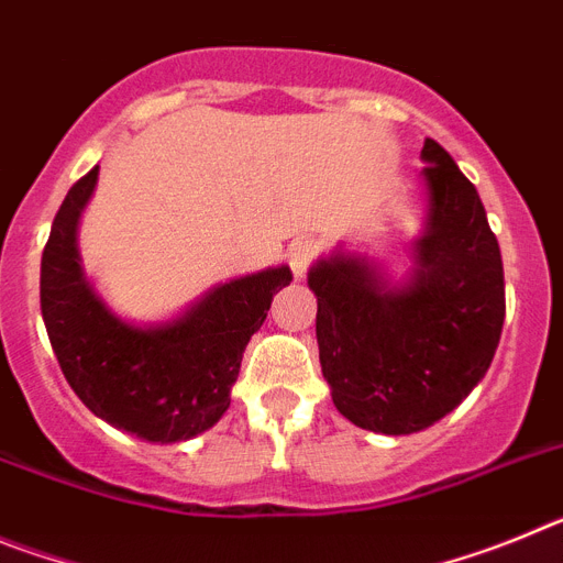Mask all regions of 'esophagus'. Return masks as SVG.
Masks as SVG:
<instances>
[{
	"label": "esophagus",
	"instance_id": "1",
	"mask_svg": "<svg viewBox=\"0 0 563 563\" xmlns=\"http://www.w3.org/2000/svg\"><path fill=\"white\" fill-rule=\"evenodd\" d=\"M318 253V245L316 242H310V239H296V242H290L287 245V265H290L292 276L296 278H305L307 267H310V262L316 258Z\"/></svg>",
	"mask_w": 563,
	"mask_h": 563
}]
</instances>
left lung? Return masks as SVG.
I'll return each instance as SVG.
<instances>
[{
	"label": "left lung",
	"instance_id": "obj_1",
	"mask_svg": "<svg viewBox=\"0 0 563 563\" xmlns=\"http://www.w3.org/2000/svg\"><path fill=\"white\" fill-rule=\"evenodd\" d=\"M426 225L402 282L338 247L307 285L332 402L357 429L415 434L454 411L485 377L505 324V271L474 183L437 141L420 152Z\"/></svg>",
	"mask_w": 563,
	"mask_h": 563
}]
</instances>
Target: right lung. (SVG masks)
Listing matches in <instances>:
<instances>
[{
  "label": "right lung",
  "mask_w": 563,
  "mask_h": 563,
  "mask_svg": "<svg viewBox=\"0 0 563 563\" xmlns=\"http://www.w3.org/2000/svg\"><path fill=\"white\" fill-rule=\"evenodd\" d=\"M96 183L98 166L69 188L44 245L49 343L92 415L146 442L191 440L228 411L242 352L292 273L278 265L231 278L172 321L132 324L109 310L81 267L78 222Z\"/></svg>",
  "instance_id": "1"
}]
</instances>
